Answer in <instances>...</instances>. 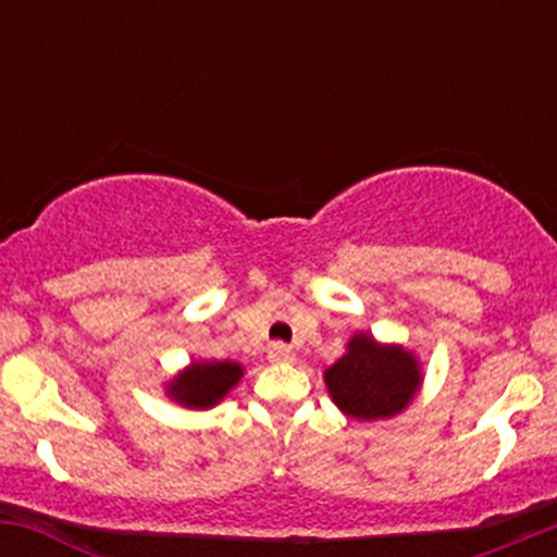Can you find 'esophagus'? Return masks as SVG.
Masks as SVG:
<instances>
[{
  "instance_id": "34e87169",
  "label": "esophagus",
  "mask_w": 557,
  "mask_h": 557,
  "mask_svg": "<svg viewBox=\"0 0 557 557\" xmlns=\"http://www.w3.org/2000/svg\"><path fill=\"white\" fill-rule=\"evenodd\" d=\"M267 356H270V361H274V363H285V361L296 359L293 348H290V345H285V343H272L270 350H267Z\"/></svg>"
}]
</instances>
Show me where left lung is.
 <instances>
[{"mask_svg":"<svg viewBox=\"0 0 557 557\" xmlns=\"http://www.w3.org/2000/svg\"><path fill=\"white\" fill-rule=\"evenodd\" d=\"M332 403L350 419L374 421L400 413L421 387L419 359L403 345L376 343L356 332L348 350L324 372Z\"/></svg>","mask_w":557,"mask_h":557,"instance_id":"obj_1","label":"left lung"}]
</instances>
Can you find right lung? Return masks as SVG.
<instances>
[{
  "mask_svg": "<svg viewBox=\"0 0 557 557\" xmlns=\"http://www.w3.org/2000/svg\"><path fill=\"white\" fill-rule=\"evenodd\" d=\"M238 361H194L168 385V395L185 408H212L240 382Z\"/></svg>",
  "mask_w": 557,
  "mask_h": 557,
  "instance_id": "obj_1",
  "label": "right lung"
}]
</instances>
